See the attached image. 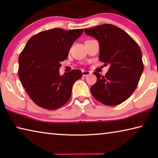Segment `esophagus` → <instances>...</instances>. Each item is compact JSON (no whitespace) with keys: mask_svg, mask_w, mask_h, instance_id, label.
I'll use <instances>...</instances> for the list:
<instances>
[{"mask_svg":"<svg viewBox=\"0 0 158 158\" xmlns=\"http://www.w3.org/2000/svg\"><path fill=\"white\" fill-rule=\"evenodd\" d=\"M82 76H89V75L91 74L90 71H85V70H83V71H82Z\"/></svg>","mask_w":158,"mask_h":158,"instance_id":"esophagus-1","label":"esophagus"}]
</instances>
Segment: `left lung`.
Masks as SVG:
<instances>
[{"mask_svg":"<svg viewBox=\"0 0 158 158\" xmlns=\"http://www.w3.org/2000/svg\"><path fill=\"white\" fill-rule=\"evenodd\" d=\"M84 31L98 40L99 60L110 65L105 76L94 73L98 80L91 93L105 105L120 104L134 92L143 71L141 50L132 37L115 25L104 24Z\"/></svg>","mask_w":158,"mask_h":158,"instance_id":"1","label":"left lung"}]
</instances>
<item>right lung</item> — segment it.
<instances>
[{"mask_svg":"<svg viewBox=\"0 0 158 158\" xmlns=\"http://www.w3.org/2000/svg\"><path fill=\"white\" fill-rule=\"evenodd\" d=\"M82 29L60 28L40 31L31 37L19 56L18 76L30 98L37 105L56 110L69 100L74 82L81 78L80 70L60 76V62L67 59L73 44Z\"/></svg>","mask_w":158,"mask_h":158,"instance_id":"1","label":"right lung"}]
</instances>
